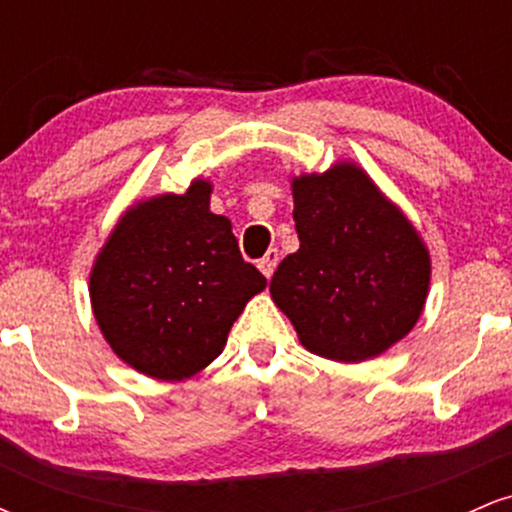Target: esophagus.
Instances as JSON below:
<instances>
[{
	"label": "esophagus",
	"instance_id": "obj_1",
	"mask_svg": "<svg viewBox=\"0 0 512 512\" xmlns=\"http://www.w3.org/2000/svg\"><path fill=\"white\" fill-rule=\"evenodd\" d=\"M276 264H279V250H276V248L267 250V255H264L262 260H260V272L267 276V279H272Z\"/></svg>",
	"mask_w": 512,
	"mask_h": 512
}]
</instances>
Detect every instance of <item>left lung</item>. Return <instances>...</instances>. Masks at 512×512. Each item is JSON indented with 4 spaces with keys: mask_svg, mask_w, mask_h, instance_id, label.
<instances>
[{
    "mask_svg": "<svg viewBox=\"0 0 512 512\" xmlns=\"http://www.w3.org/2000/svg\"><path fill=\"white\" fill-rule=\"evenodd\" d=\"M301 248L269 281L276 308L310 354L361 363L419 322L431 252L409 216L354 161L291 178Z\"/></svg>",
    "mask_w": 512,
    "mask_h": 512,
    "instance_id": "obj_1",
    "label": "left lung"
}]
</instances>
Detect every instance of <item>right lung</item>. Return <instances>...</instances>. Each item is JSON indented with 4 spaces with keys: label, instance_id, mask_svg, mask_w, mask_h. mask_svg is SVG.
<instances>
[{
    "label": "right lung",
    "instance_id": "add662e5",
    "mask_svg": "<svg viewBox=\"0 0 512 512\" xmlns=\"http://www.w3.org/2000/svg\"><path fill=\"white\" fill-rule=\"evenodd\" d=\"M211 182L137 199L105 238L88 276L93 317L117 358L146 378L178 383L226 346L233 322L267 279L240 257Z\"/></svg>",
    "mask_w": 512,
    "mask_h": 512
}]
</instances>
